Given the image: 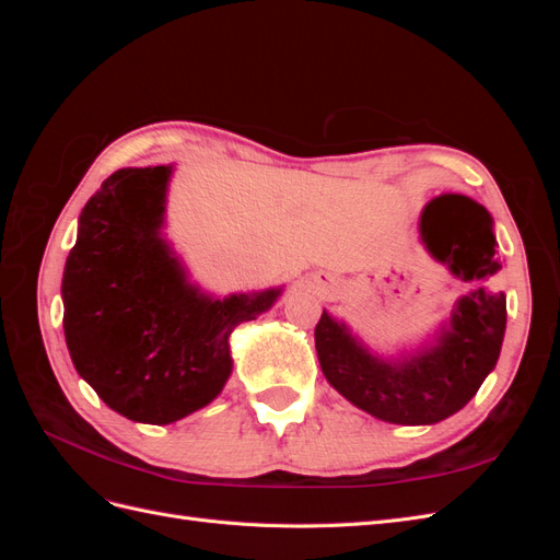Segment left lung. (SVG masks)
Instances as JSON below:
<instances>
[{
    "mask_svg": "<svg viewBox=\"0 0 560 560\" xmlns=\"http://www.w3.org/2000/svg\"><path fill=\"white\" fill-rule=\"evenodd\" d=\"M420 235L432 257L463 282H481L500 270L493 219L465 196L432 200L422 212ZM504 325V292L479 284L455 303L436 343L404 362L369 354L327 313L315 327V348L327 381L362 411L397 425H432L477 395L500 358Z\"/></svg>",
    "mask_w": 560,
    "mask_h": 560,
    "instance_id": "left-lung-1",
    "label": "left lung"
}]
</instances>
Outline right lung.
Returning a JSON list of instances; mask_svg holds the SVG:
<instances>
[{
  "mask_svg": "<svg viewBox=\"0 0 560 560\" xmlns=\"http://www.w3.org/2000/svg\"><path fill=\"white\" fill-rule=\"evenodd\" d=\"M171 167H121L79 217L62 276L65 341L109 409L167 425L210 404L231 374L229 336L280 290L212 301L186 284L163 224Z\"/></svg>",
  "mask_w": 560,
  "mask_h": 560,
  "instance_id": "add662e5",
  "label": "right lung"
}]
</instances>
